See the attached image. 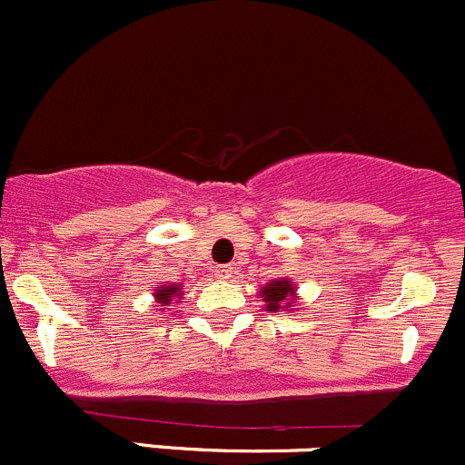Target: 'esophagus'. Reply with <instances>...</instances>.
<instances>
[{
    "label": "esophagus",
    "instance_id": "esophagus-1",
    "mask_svg": "<svg viewBox=\"0 0 465 465\" xmlns=\"http://www.w3.org/2000/svg\"><path fill=\"white\" fill-rule=\"evenodd\" d=\"M213 272H215V277H220V279H227V277H232L233 268H232V265H218V268H215Z\"/></svg>",
    "mask_w": 465,
    "mask_h": 465
}]
</instances>
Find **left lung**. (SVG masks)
I'll return each instance as SVG.
<instances>
[{
	"instance_id": "left-lung-1",
	"label": "left lung",
	"mask_w": 465,
	"mask_h": 465,
	"mask_svg": "<svg viewBox=\"0 0 465 465\" xmlns=\"http://www.w3.org/2000/svg\"><path fill=\"white\" fill-rule=\"evenodd\" d=\"M261 295H263V302H268L265 311H279L282 306L286 309V306L291 304L288 297L292 295V288L288 282H272V283H265Z\"/></svg>"
}]
</instances>
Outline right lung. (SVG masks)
Segmentation results:
<instances>
[{"instance_id": "obj_1", "label": "right lung", "mask_w": 465, "mask_h": 465, "mask_svg": "<svg viewBox=\"0 0 465 465\" xmlns=\"http://www.w3.org/2000/svg\"><path fill=\"white\" fill-rule=\"evenodd\" d=\"M179 295H182L179 286H165V288H159V292H156V302H161V306H168L170 300Z\"/></svg>"}]
</instances>
